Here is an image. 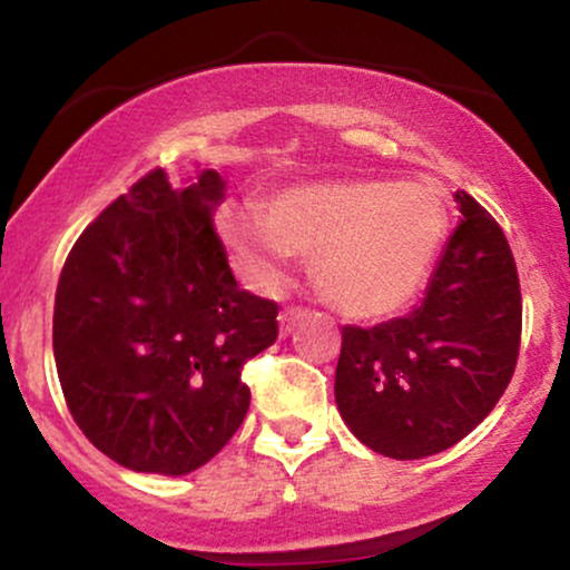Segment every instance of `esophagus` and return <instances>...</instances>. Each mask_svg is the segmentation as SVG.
I'll list each match as a JSON object with an SVG mask.
<instances>
[{"label": "esophagus", "mask_w": 570, "mask_h": 570, "mask_svg": "<svg viewBox=\"0 0 570 570\" xmlns=\"http://www.w3.org/2000/svg\"><path fill=\"white\" fill-rule=\"evenodd\" d=\"M305 316H307V311H303V307H286V311L278 316V322H281V337L292 335L294 326L303 322Z\"/></svg>", "instance_id": "esophagus-1"}]
</instances>
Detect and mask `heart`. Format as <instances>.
<instances>
[{
  "label": "heart",
  "instance_id": "heart-1",
  "mask_svg": "<svg viewBox=\"0 0 570 570\" xmlns=\"http://www.w3.org/2000/svg\"><path fill=\"white\" fill-rule=\"evenodd\" d=\"M217 230L235 271L257 289H278L292 254L313 257L330 303L381 322L407 311L426 284L448 230L440 195L415 181L318 179L281 189L265 217L219 212Z\"/></svg>",
  "mask_w": 570,
  "mask_h": 570
}]
</instances>
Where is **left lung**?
I'll return each instance as SVG.
<instances>
[{"instance_id":"1","label":"left lung","mask_w":570,"mask_h":570,"mask_svg":"<svg viewBox=\"0 0 570 570\" xmlns=\"http://www.w3.org/2000/svg\"><path fill=\"white\" fill-rule=\"evenodd\" d=\"M455 203L461 222L421 305L372 330L343 326L340 417L396 461L442 453L480 426L520 353L522 299L507 235L472 195L458 189Z\"/></svg>"}]
</instances>
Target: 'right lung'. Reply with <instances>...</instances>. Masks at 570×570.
<instances>
[{
    "mask_svg": "<svg viewBox=\"0 0 570 570\" xmlns=\"http://www.w3.org/2000/svg\"><path fill=\"white\" fill-rule=\"evenodd\" d=\"M225 179L155 168L77 238L56 289L58 381L82 434L130 472L181 476L230 442L240 370L278 337V305L235 284L214 233Z\"/></svg>",
    "mask_w": 570,
    "mask_h": 570,
    "instance_id": "add662e5",
    "label": "right lung"
}]
</instances>
